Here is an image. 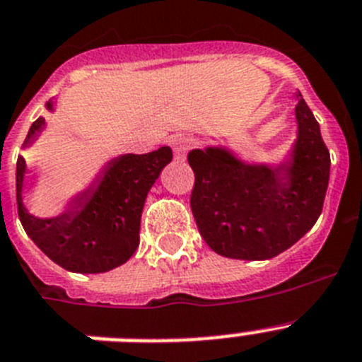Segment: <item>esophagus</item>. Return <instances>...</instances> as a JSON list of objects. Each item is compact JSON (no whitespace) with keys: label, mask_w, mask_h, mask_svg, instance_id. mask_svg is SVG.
<instances>
[{"label":"esophagus","mask_w":362,"mask_h":362,"mask_svg":"<svg viewBox=\"0 0 362 362\" xmlns=\"http://www.w3.org/2000/svg\"><path fill=\"white\" fill-rule=\"evenodd\" d=\"M196 146V137L190 134H179L172 139V148H174L175 157H185L190 148Z\"/></svg>","instance_id":"34e87169"}]
</instances>
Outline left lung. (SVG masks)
Segmentation results:
<instances>
[{
	"mask_svg": "<svg viewBox=\"0 0 362 362\" xmlns=\"http://www.w3.org/2000/svg\"><path fill=\"white\" fill-rule=\"evenodd\" d=\"M291 160L271 170L243 165L221 148L192 150L190 206L212 251L234 260H269L296 243L322 212L329 150L304 98L295 106Z\"/></svg>",
	"mask_w": 362,
	"mask_h": 362,
	"instance_id": "left-lung-1",
	"label": "left lung"
}]
</instances>
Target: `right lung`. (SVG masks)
Wrapping results in <instances>:
<instances>
[{
	"mask_svg": "<svg viewBox=\"0 0 362 362\" xmlns=\"http://www.w3.org/2000/svg\"><path fill=\"white\" fill-rule=\"evenodd\" d=\"M51 110V102H47ZM45 119L34 120L23 146L42 132ZM172 160L163 146L150 153H128L111 160L98 183L67 205L64 214L51 219L30 216L21 203L25 160L16 163L18 216L36 245L54 264L73 273H106L132 258L139 247L141 214L151 185Z\"/></svg>",
	"mask_w": 362,
	"mask_h": 362,
	"instance_id": "right-lung-1",
	"label": "right lung"
}]
</instances>
